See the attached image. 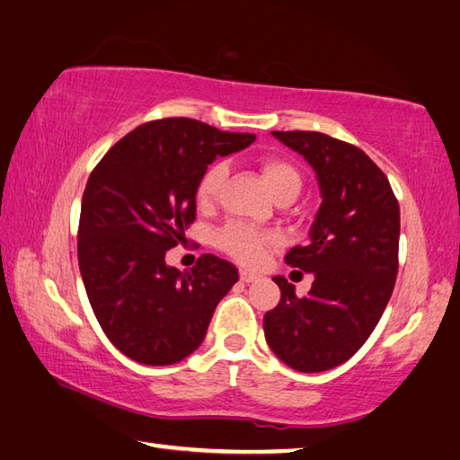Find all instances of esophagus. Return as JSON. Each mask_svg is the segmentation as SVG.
Instances as JSON below:
<instances>
[{
    "instance_id": "1",
    "label": "esophagus",
    "mask_w": 460,
    "mask_h": 460,
    "mask_svg": "<svg viewBox=\"0 0 460 460\" xmlns=\"http://www.w3.org/2000/svg\"><path fill=\"white\" fill-rule=\"evenodd\" d=\"M259 277L254 275V272H251V270H240V280H243V283H252V280H256Z\"/></svg>"
}]
</instances>
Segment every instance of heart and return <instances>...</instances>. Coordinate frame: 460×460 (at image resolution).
<instances>
[{
  "mask_svg": "<svg viewBox=\"0 0 460 460\" xmlns=\"http://www.w3.org/2000/svg\"><path fill=\"white\" fill-rule=\"evenodd\" d=\"M261 173L267 181L269 190L272 196L280 198L287 196V193H293L296 196L301 190V173L293 164H288L283 157L269 155L261 161ZM226 180V165L212 164L204 169V173L199 175L198 185H196V199L201 208L214 206L217 198H220L222 183ZM272 243L270 234H264V232H256L252 228H246V226L232 224L226 228L220 236H217V244L224 252L234 256L236 261L254 264L262 259L264 248Z\"/></svg>",
  "mask_w": 460,
  "mask_h": 460,
  "instance_id": "b5f03b06",
  "label": "heart"
}]
</instances>
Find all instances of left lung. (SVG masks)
I'll return each mask as SVG.
<instances>
[{
    "instance_id": "8db88e82",
    "label": "left lung",
    "mask_w": 460,
    "mask_h": 460,
    "mask_svg": "<svg viewBox=\"0 0 460 460\" xmlns=\"http://www.w3.org/2000/svg\"><path fill=\"white\" fill-rule=\"evenodd\" d=\"M315 169L321 206L309 244L285 261L313 272L309 295L285 277L280 301L264 315L270 349L296 372L341 366L380 321L398 275L400 206L388 177L356 145L317 131H272Z\"/></svg>"
}]
</instances>
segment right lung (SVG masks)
<instances>
[{"mask_svg": "<svg viewBox=\"0 0 460 460\" xmlns=\"http://www.w3.org/2000/svg\"><path fill=\"white\" fill-rule=\"evenodd\" d=\"M251 133L196 119H159L104 153L83 193L78 267L88 301L115 348L145 366L196 351L222 296L238 280L228 261L201 254L190 272L167 267L196 220V185L216 157L244 149Z\"/></svg>", "mask_w": 460, "mask_h": 460, "instance_id": "add662e5", "label": "right lung"}]
</instances>
